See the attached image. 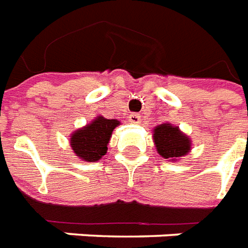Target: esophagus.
Wrapping results in <instances>:
<instances>
[{"mask_svg":"<svg viewBox=\"0 0 248 248\" xmlns=\"http://www.w3.org/2000/svg\"><path fill=\"white\" fill-rule=\"evenodd\" d=\"M128 120H129V123H132V124H139L140 120H141V116L139 115V113H132V115H129Z\"/></svg>","mask_w":248,"mask_h":248,"instance_id":"esophagus-1","label":"esophagus"}]
</instances>
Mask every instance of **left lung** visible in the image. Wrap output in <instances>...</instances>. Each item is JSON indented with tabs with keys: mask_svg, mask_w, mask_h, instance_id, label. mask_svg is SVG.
Listing matches in <instances>:
<instances>
[{
	"mask_svg": "<svg viewBox=\"0 0 248 248\" xmlns=\"http://www.w3.org/2000/svg\"><path fill=\"white\" fill-rule=\"evenodd\" d=\"M157 152L166 159H176L187 155L191 149L189 139L179 131L177 127H172L171 124H161L154 131Z\"/></svg>",
	"mask_w": 248,
	"mask_h": 248,
	"instance_id": "left-lung-1",
	"label": "left lung"
}]
</instances>
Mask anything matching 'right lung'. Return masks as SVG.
Listing matches in <instances>:
<instances>
[{
  "label": "right lung",
  "mask_w": 248,
  "mask_h": 248,
  "mask_svg": "<svg viewBox=\"0 0 248 248\" xmlns=\"http://www.w3.org/2000/svg\"><path fill=\"white\" fill-rule=\"evenodd\" d=\"M120 123L115 119H97L72 135L71 145L78 157L87 161H96L107 154L112 132Z\"/></svg>",
  "instance_id": "right-lung-1"
}]
</instances>
